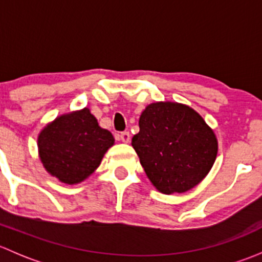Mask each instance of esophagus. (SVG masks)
<instances>
[{
  "instance_id": "34e87169",
  "label": "esophagus",
  "mask_w": 262,
  "mask_h": 262,
  "mask_svg": "<svg viewBox=\"0 0 262 262\" xmlns=\"http://www.w3.org/2000/svg\"><path fill=\"white\" fill-rule=\"evenodd\" d=\"M119 138H120L121 142H124V143H128V142L130 141V134H129V132H121V133L119 134Z\"/></svg>"
}]
</instances>
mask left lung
I'll list each match as a JSON object with an SVG mask.
<instances>
[{"instance_id": "obj_1", "label": "left lung", "mask_w": 262, "mask_h": 262, "mask_svg": "<svg viewBox=\"0 0 262 262\" xmlns=\"http://www.w3.org/2000/svg\"><path fill=\"white\" fill-rule=\"evenodd\" d=\"M148 179L163 194L196 186L218 152L215 134L195 110L178 102L148 105L132 138Z\"/></svg>"}]
</instances>
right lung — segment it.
<instances>
[{
	"label": "right lung",
	"mask_w": 262,
	"mask_h": 262,
	"mask_svg": "<svg viewBox=\"0 0 262 262\" xmlns=\"http://www.w3.org/2000/svg\"><path fill=\"white\" fill-rule=\"evenodd\" d=\"M113 144V134L102 129L86 107L57 118L38 138L46 170L66 184H78L89 178Z\"/></svg>",
	"instance_id": "1"
}]
</instances>
